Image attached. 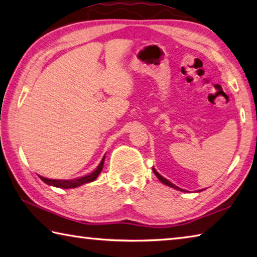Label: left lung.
I'll list each match as a JSON object with an SVG mask.
<instances>
[{"instance_id": "obj_1", "label": "left lung", "mask_w": 257, "mask_h": 257, "mask_svg": "<svg viewBox=\"0 0 257 257\" xmlns=\"http://www.w3.org/2000/svg\"><path fill=\"white\" fill-rule=\"evenodd\" d=\"M153 172L154 173H155V175L157 176V179L160 180L162 183H164V184H166V185H169V186H171V188H173V189H176V190H179V191H182V192H185V190H183V189H181V188H179V186H176L175 184H173V183H171V182L169 181V180H166L165 177H163L160 173H158V172H156V170L154 169L153 167Z\"/></svg>"}]
</instances>
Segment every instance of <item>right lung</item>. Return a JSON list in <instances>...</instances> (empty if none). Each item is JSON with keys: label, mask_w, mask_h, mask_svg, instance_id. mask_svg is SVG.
<instances>
[{"label": "right lung", "mask_w": 257, "mask_h": 257, "mask_svg": "<svg viewBox=\"0 0 257 257\" xmlns=\"http://www.w3.org/2000/svg\"><path fill=\"white\" fill-rule=\"evenodd\" d=\"M104 158L105 157L102 158V161L99 164V166L96 167V170L93 172V173L88 174L86 176H83V177H78V179H74V180H51V179H46V177H43V176H39V177L45 182V183L56 186V188H60V189L77 188V186H80L82 184L88 183V182H93L97 176H99L102 169H103Z\"/></svg>", "instance_id": "right-lung-1"}]
</instances>
